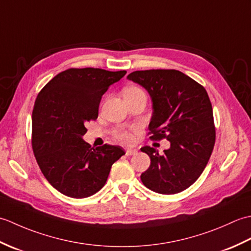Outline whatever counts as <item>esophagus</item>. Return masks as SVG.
Masks as SVG:
<instances>
[{
  "label": "esophagus",
  "instance_id": "esophagus-1",
  "mask_svg": "<svg viewBox=\"0 0 251 251\" xmlns=\"http://www.w3.org/2000/svg\"><path fill=\"white\" fill-rule=\"evenodd\" d=\"M135 154H137V150H136V149H127V150H126V155H127V156L135 155Z\"/></svg>",
  "mask_w": 251,
  "mask_h": 251
}]
</instances>
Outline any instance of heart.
I'll return each instance as SVG.
<instances>
[{
    "mask_svg": "<svg viewBox=\"0 0 251 251\" xmlns=\"http://www.w3.org/2000/svg\"><path fill=\"white\" fill-rule=\"evenodd\" d=\"M140 92H143V90L140 89L139 87H129V88H127L125 90L124 95L134 94V93H140ZM117 137H119V139L122 142H124V143H129L131 141V135L129 134L128 131H126V130H121L119 134H117Z\"/></svg>",
    "mask_w": 251,
    "mask_h": 251,
    "instance_id": "b5f03b06",
    "label": "heart"
}]
</instances>
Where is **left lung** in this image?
Segmentation results:
<instances>
[{
  "instance_id": "8db88e82",
  "label": "left lung",
  "mask_w": 251,
  "mask_h": 251,
  "mask_svg": "<svg viewBox=\"0 0 251 251\" xmlns=\"http://www.w3.org/2000/svg\"><path fill=\"white\" fill-rule=\"evenodd\" d=\"M127 78L151 97V139L170 142L162 155L151 147L141 148L151 158L150 167L140 176L142 183L159 194L188 189L204 172L215 146L214 114L206 89L178 70L135 71Z\"/></svg>"
}]
</instances>
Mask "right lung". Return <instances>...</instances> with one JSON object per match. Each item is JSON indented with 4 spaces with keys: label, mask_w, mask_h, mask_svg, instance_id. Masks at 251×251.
Listing matches in <instances>:
<instances>
[{
    "label": "right lung",
    "mask_w": 251,
    "mask_h": 251,
    "mask_svg": "<svg viewBox=\"0 0 251 251\" xmlns=\"http://www.w3.org/2000/svg\"><path fill=\"white\" fill-rule=\"evenodd\" d=\"M126 71L68 69L47 83L32 112V148L41 172L63 195L92 196L102 188L110 170L125 152L122 147L92 148L85 124L98 117L102 95Z\"/></svg>",
    "instance_id": "obj_1"
}]
</instances>
